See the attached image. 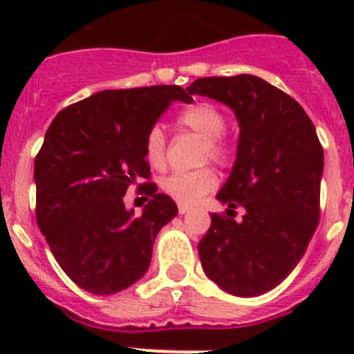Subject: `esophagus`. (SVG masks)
<instances>
[{"label":"esophagus","mask_w":354,"mask_h":354,"mask_svg":"<svg viewBox=\"0 0 354 354\" xmlns=\"http://www.w3.org/2000/svg\"><path fill=\"white\" fill-rule=\"evenodd\" d=\"M191 209H193L191 205L178 204V213H180V215H185V213H189V211H191Z\"/></svg>","instance_id":"1"}]
</instances>
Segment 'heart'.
<instances>
[{"label": "heart", "mask_w": 354, "mask_h": 354, "mask_svg": "<svg viewBox=\"0 0 354 354\" xmlns=\"http://www.w3.org/2000/svg\"><path fill=\"white\" fill-rule=\"evenodd\" d=\"M178 127L196 133L204 139L202 161H215L218 165L230 158V147L222 133L226 130L224 113L209 102H194L183 108L176 118ZM145 160L150 167L161 169L167 163V139L160 127H152L145 138ZM216 185V174L213 169L204 167L196 171H176L161 180V191L182 204H193L204 194L213 191Z\"/></svg>", "instance_id": "b5f03b06"}]
</instances>
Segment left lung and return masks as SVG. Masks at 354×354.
Listing matches in <instances>:
<instances>
[{
    "instance_id": "1",
    "label": "left lung",
    "mask_w": 354,
    "mask_h": 354,
    "mask_svg": "<svg viewBox=\"0 0 354 354\" xmlns=\"http://www.w3.org/2000/svg\"><path fill=\"white\" fill-rule=\"evenodd\" d=\"M187 91L227 104L241 127L235 165L216 194L230 209L211 213L202 268L233 296H259L296 268L318 227L324 149L299 102L259 77H205Z\"/></svg>"
}]
</instances>
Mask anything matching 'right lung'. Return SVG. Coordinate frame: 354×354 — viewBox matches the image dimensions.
Listing matches in <instances>:
<instances>
[{
    "instance_id": "right-lung-1",
    "label": "right lung",
    "mask_w": 354,
    "mask_h": 354,
    "mask_svg": "<svg viewBox=\"0 0 354 354\" xmlns=\"http://www.w3.org/2000/svg\"><path fill=\"white\" fill-rule=\"evenodd\" d=\"M174 101L191 102L180 86L104 90L64 108L47 128L35 160L36 222L60 268L84 290L115 294L149 270L152 244L178 215L156 183L141 216L124 207L126 189L149 180L145 138Z\"/></svg>"
}]
</instances>
